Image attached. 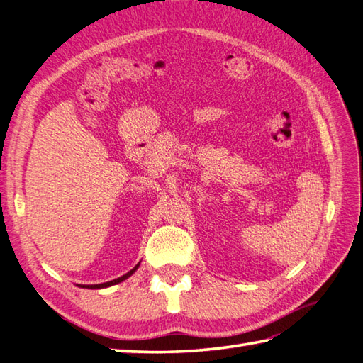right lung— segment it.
<instances>
[{
	"label": "right lung",
	"instance_id": "obj_1",
	"mask_svg": "<svg viewBox=\"0 0 363 363\" xmlns=\"http://www.w3.org/2000/svg\"><path fill=\"white\" fill-rule=\"evenodd\" d=\"M139 268V263L135 266V268H133L131 271H128L127 274L125 276H122V277H119V279H114V280H111V282H105V284H97V285H83V288H91V290H94V288H106V286H111V285H116V284H121V282H123L125 279H128L133 272H135L136 269ZM78 286H81V285H78Z\"/></svg>",
	"mask_w": 363,
	"mask_h": 363
}]
</instances>
